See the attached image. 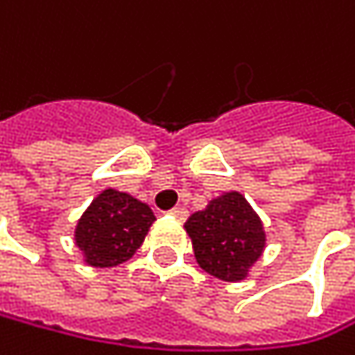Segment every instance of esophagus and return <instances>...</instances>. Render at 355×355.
I'll return each mask as SVG.
<instances>
[{"label": "esophagus", "instance_id": "34e87169", "mask_svg": "<svg viewBox=\"0 0 355 355\" xmlns=\"http://www.w3.org/2000/svg\"><path fill=\"white\" fill-rule=\"evenodd\" d=\"M170 214H172V216H174L176 220H185L189 212H187L185 208H172V210H170Z\"/></svg>", "mask_w": 355, "mask_h": 355}]
</instances>
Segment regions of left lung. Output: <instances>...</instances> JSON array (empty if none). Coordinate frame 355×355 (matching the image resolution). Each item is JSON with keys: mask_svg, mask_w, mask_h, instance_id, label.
I'll return each mask as SVG.
<instances>
[{"mask_svg": "<svg viewBox=\"0 0 355 355\" xmlns=\"http://www.w3.org/2000/svg\"><path fill=\"white\" fill-rule=\"evenodd\" d=\"M185 231L198 264L227 283L248 279L266 248L264 225L239 191L223 193L191 214Z\"/></svg>", "mask_w": 355, "mask_h": 355, "instance_id": "8db88e82", "label": "left lung"}]
</instances>
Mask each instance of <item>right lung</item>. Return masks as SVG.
<instances>
[{
  "label": "right lung",
  "mask_w": 355,
  "mask_h": 355,
  "mask_svg": "<svg viewBox=\"0 0 355 355\" xmlns=\"http://www.w3.org/2000/svg\"><path fill=\"white\" fill-rule=\"evenodd\" d=\"M153 220L147 204L128 193L105 189L78 218L74 243L89 266L112 268L132 258Z\"/></svg>",
  "instance_id": "right-lung-1"
}]
</instances>
